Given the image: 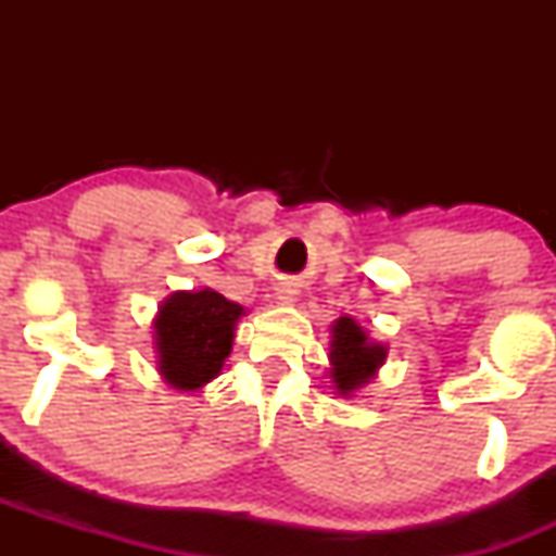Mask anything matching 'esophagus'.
<instances>
[{
  "label": "esophagus",
  "mask_w": 556,
  "mask_h": 556,
  "mask_svg": "<svg viewBox=\"0 0 556 556\" xmlns=\"http://www.w3.org/2000/svg\"><path fill=\"white\" fill-rule=\"evenodd\" d=\"M274 295H277V303H282V305H292L295 303V298H298V290L292 285H287V282H282L277 287V292H274Z\"/></svg>",
  "instance_id": "obj_1"
}]
</instances>
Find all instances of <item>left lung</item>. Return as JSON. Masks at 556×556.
I'll use <instances>...</instances> for the list:
<instances>
[{
  "label": "left lung",
  "mask_w": 556,
  "mask_h": 556,
  "mask_svg": "<svg viewBox=\"0 0 556 556\" xmlns=\"http://www.w3.org/2000/svg\"><path fill=\"white\" fill-rule=\"evenodd\" d=\"M329 379L334 394L353 397L358 389L371 384L384 366L389 348L374 342L353 316H340L329 327Z\"/></svg>",
  "instance_id": "obj_1"
}]
</instances>
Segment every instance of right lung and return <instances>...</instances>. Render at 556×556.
Segmentation results:
<instances>
[{
    "label": "right lung",
    "mask_w": 556,
    "mask_h": 556,
    "mask_svg": "<svg viewBox=\"0 0 556 556\" xmlns=\"http://www.w3.org/2000/svg\"><path fill=\"white\" fill-rule=\"evenodd\" d=\"M242 316V305L212 287L177 290L164 298L151 321L156 371L164 384L177 392H198L216 379L232 353Z\"/></svg>",
    "instance_id": "1"
}]
</instances>
